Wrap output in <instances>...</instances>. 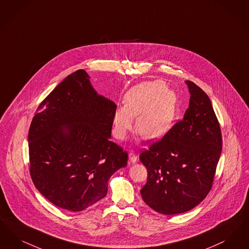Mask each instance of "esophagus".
Wrapping results in <instances>:
<instances>
[{
    "label": "esophagus",
    "mask_w": 249,
    "mask_h": 249,
    "mask_svg": "<svg viewBox=\"0 0 249 249\" xmlns=\"http://www.w3.org/2000/svg\"><path fill=\"white\" fill-rule=\"evenodd\" d=\"M129 160L130 162H132V163H135V162L138 161V156H137V154L135 153L134 152H131L129 153Z\"/></svg>",
    "instance_id": "esophagus-1"
}]
</instances>
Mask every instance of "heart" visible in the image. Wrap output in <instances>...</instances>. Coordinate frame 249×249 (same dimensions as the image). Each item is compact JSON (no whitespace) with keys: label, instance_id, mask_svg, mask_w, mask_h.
Wrapping results in <instances>:
<instances>
[{"label":"heart","instance_id":"1","mask_svg":"<svg viewBox=\"0 0 249 249\" xmlns=\"http://www.w3.org/2000/svg\"><path fill=\"white\" fill-rule=\"evenodd\" d=\"M124 106L114 111L116 136L124 139L136 121V130L144 139H156L166 133L176 118L178 99L162 81H153L133 87L124 97Z\"/></svg>","mask_w":249,"mask_h":249}]
</instances>
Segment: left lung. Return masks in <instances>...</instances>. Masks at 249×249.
Returning <instances> with one entry per match:
<instances>
[{
	"label": "left lung",
	"mask_w": 249,
	"mask_h": 249,
	"mask_svg": "<svg viewBox=\"0 0 249 249\" xmlns=\"http://www.w3.org/2000/svg\"><path fill=\"white\" fill-rule=\"evenodd\" d=\"M186 84L191 98L183 119L140 155L148 170L142 199L164 215L187 212L206 198L222 149L221 130L210 98L195 83Z\"/></svg>",
	"instance_id": "8db88e82"
}]
</instances>
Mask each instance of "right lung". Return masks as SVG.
Instances as JSON below:
<instances>
[{
  "mask_svg": "<svg viewBox=\"0 0 249 249\" xmlns=\"http://www.w3.org/2000/svg\"><path fill=\"white\" fill-rule=\"evenodd\" d=\"M116 105L78 70L43 99L29 130L30 174L52 204L82 211L104 198L128 154L109 141Z\"/></svg>",
  "mask_w": 249,
  "mask_h": 249,
  "instance_id": "1",
  "label": "right lung"
}]
</instances>
